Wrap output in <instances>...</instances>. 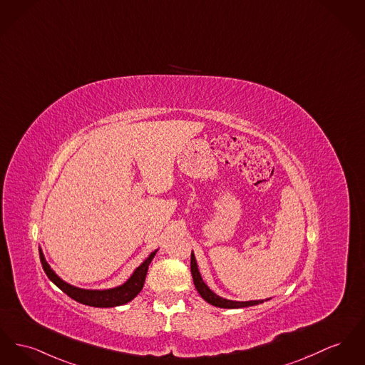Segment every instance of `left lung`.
Segmentation results:
<instances>
[{"label": "left lung", "instance_id": "left-lung-1", "mask_svg": "<svg viewBox=\"0 0 365 365\" xmlns=\"http://www.w3.org/2000/svg\"><path fill=\"white\" fill-rule=\"evenodd\" d=\"M190 269H192V276H193L195 289L198 291V294L201 295L202 299L207 300L208 303L214 304L216 307H222V309H240V307H248V306H255V304H259V303H263V300L238 302V300L225 299V298L216 295L201 279V274L198 272V266H197V262H195L193 252H192V260H190Z\"/></svg>", "mask_w": 365, "mask_h": 365}]
</instances>
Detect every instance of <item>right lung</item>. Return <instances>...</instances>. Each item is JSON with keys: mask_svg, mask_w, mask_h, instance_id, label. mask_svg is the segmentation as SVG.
<instances>
[{"mask_svg": "<svg viewBox=\"0 0 365 365\" xmlns=\"http://www.w3.org/2000/svg\"><path fill=\"white\" fill-rule=\"evenodd\" d=\"M155 252L157 250L151 252L139 267H136L132 276L123 285L110 288V289H84V288L70 285L51 269V266L43 257L41 250H40V259H41L43 272L48 276V279H51L56 287H59L71 299L77 300L86 306H93V307H114V306H121L128 303L142 291L149 264Z\"/></svg>", "mask_w": 365, "mask_h": 365, "instance_id": "1", "label": "right lung"}]
</instances>
